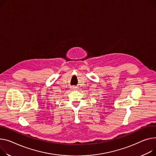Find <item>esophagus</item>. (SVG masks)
<instances>
[{
    "label": "esophagus",
    "instance_id": "esophagus-1",
    "mask_svg": "<svg viewBox=\"0 0 156 156\" xmlns=\"http://www.w3.org/2000/svg\"><path fill=\"white\" fill-rule=\"evenodd\" d=\"M76 88H77V87H75V86H73V87H72V88L73 89V90H75V89H76Z\"/></svg>",
    "mask_w": 156,
    "mask_h": 156
}]
</instances>
